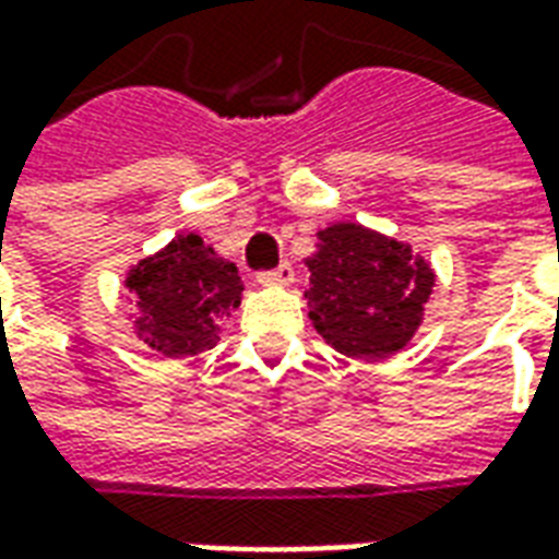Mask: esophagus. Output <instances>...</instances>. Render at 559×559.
<instances>
[{
  "label": "esophagus",
  "mask_w": 559,
  "mask_h": 559,
  "mask_svg": "<svg viewBox=\"0 0 559 559\" xmlns=\"http://www.w3.org/2000/svg\"><path fill=\"white\" fill-rule=\"evenodd\" d=\"M257 284H260V287H287V284H293V266L290 263H281L278 269L260 272V275H257Z\"/></svg>",
  "instance_id": "34e87169"
}]
</instances>
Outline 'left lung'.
I'll use <instances>...</instances> for the list:
<instances>
[{"label": "left lung", "mask_w": 559, "mask_h": 559, "mask_svg": "<svg viewBox=\"0 0 559 559\" xmlns=\"http://www.w3.org/2000/svg\"><path fill=\"white\" fill-rule=\"evenodd\" d=\"M308 317L332 350L359 362L401 353L419 332L433 293L431 263L395 236L356 221L317 230Z\"/></svg>", "instance_id": "8db88e82"}]
</instances>
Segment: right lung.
I'll return each instance as SVG.
<instances>
[{
  "mask_svg": "<svg viewBox=\"0 0 559 559\" xmlns=\"http://www.w3.org/2000/svg\"><path fill=\"white\" fill-rule=\"evenodd\" d=\"M126 287L134 296V335L167 359L212 350L221 320L239 308L245 290L236 266L197 233H179L128 266Z\"/></svg>",
  "mask_w": 559,
  "mask_h": 559,
  "instance_id": "add662e5",
  "label": "right lung"
}]
</instances>
